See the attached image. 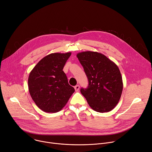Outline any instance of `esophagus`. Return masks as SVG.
<instances>
[{
  "label": "esophagus",
  "mask_w": 152,
  "mask_h": 152,
  "mask_svg": "<svg viewBox=\"0 0 152 152\" xmlns=\"http://www.w3.org/2000/svg\"><path fill=\"white\" fill-rule=\"evenodd\" d=\"M75 89L76 90V92H77V91L79 90V85H76V86H75Z\"/></svg>",
  "instance_id": "esophagus-1"
}]
</instances>
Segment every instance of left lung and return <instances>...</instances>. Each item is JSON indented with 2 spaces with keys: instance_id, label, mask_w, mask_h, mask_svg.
<instances>
[{
  "instance_id": "obj_1",
  "label": "left lung",
  "mask_w": 152,
  "mask_h": 152,
  "mask_svg": "<svg viewBox=\"0 0 152 152\" xmlns=\"http://www.w3.org/2000/svg\"><path fill=\"white\" fill-rule=\"evenodd\" d=\"M88 78V86L80 88L90 107L107 113L118 104L123 90L122 77L117 65L106 56L85 51L77 54Z\"/></svg>"
}]
</instances>
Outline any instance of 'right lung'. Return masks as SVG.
<instances>
[{
    "label": "right lung",
    "instance_id": "obj_1",
    "mask_svg": "<svg viewBox=\"0 0 152 152\" xmlns=\"http://www.w3.org/2000/svg\"><path fill=\"white\" fill-rule=\"evenodd\" d=\"M71 54V53L50 54L39 61L29 74L30 95L36 105L44 112H58L75 92L63 71Z\"/></svg>",
    "mask_w": 152,
    "mask_h": 152
}]
</instances>
